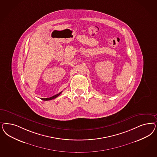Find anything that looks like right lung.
Here are the masks:
<instances>
[{
  "mask_svg": "<svg viewBox=\"0 0 157 157\" xmlns=\"http://www.w3.org/2000/svg\"><path fill=\"white\" fill-rule=\"evenodd\" d=\"M62 92V91L61 92H59V94H56V95H54V96H52V97H50V98H42L41 99H42V100H43V101H50V100H52V99H55V98H56V97H58V96H59Z\"/></svg>",
  "mask_w": 157,
  "mask_h": 157,
  "instance_id": "right-lung-1",
  "label": "right lung"
}]
</instances>
